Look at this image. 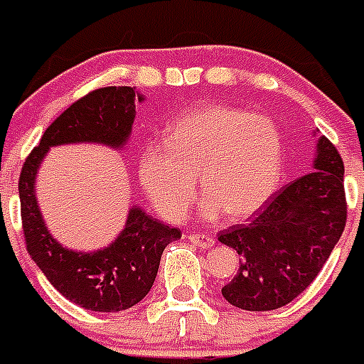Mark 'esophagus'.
Instances as JSON below:
<instances>
[{
	"label": "esophagus",
	"instance_id": "1",
	"mask_svg": "<svg viewBox=\"0 0 364 364\" xmlns=\"http://www.w3.org/2000/svg\"><path fill=\"white\" fill-rule=\"evenodd\" d=\"M188 241L196 245V247H202V249H209V247L215 245V239L208 235V233H191Z\"/></svg>",
	"mask_w": 364,
	"mask_h": 364
}]
</instances>
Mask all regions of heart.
I'll return each mask as SVG.
<instances>
[{
	"label": "heart",
	"mask_w": 364,
	"mask_h": 364,
	"mask_svg": "<svg viewBox=\"0 0 364 364\" xmlns=\"http://www.w3.org/2000/svg\"><path fill=\"white\" fill-rule=\"evenodd\" d=\"M284 172V138L273 119L226 105L188 112L168 127L166 146L140 156L141 187L166 220H183L196 200L198 176L208 194L202 213L247 218L271 200Z\"/></svg>",
	"instance_id": "obj_1"
}]
</instances>
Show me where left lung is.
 Masks as SVG:
<instances>
[{
    "label": "left lung",
    "mask_w": 364,
    "mask_h": 364,
    "mask_svg": "<svg viewBox=\"0 0 364 364\" xmlns=\"http://www.w3.org/2000/svg\"><path fill=\"white\" fill-rule=\"evenodd\" d=\"M316 172L274 194L249 224H233L218 241L241 256L224 299L243 310L264 312L288 305L312 284L346 226L344 162L320 136Z\"/></svg>",
    "instance_id": "left-lung-1"
}]
</instances>
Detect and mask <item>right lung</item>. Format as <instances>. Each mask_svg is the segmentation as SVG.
Listing matches in <instances>:
<instances>
[{
    "instance_id": "add662e5",
    "label": "right lung",
    "mask_w": 364,
    "mask_h": 364,
    "mask_svg": "<svg viewBox=\"0 0 364 364\" xmlns=\"http://www.w3.org/2000/svg\"><path fill=\"white\" fill-rule=\"evenodd\" d=\"M144 97L132 87H100L67 108L44 131L20 172V215L29 256L48 282L76 305L95 312H119L140 303L155 282L166 245L181 237V230L166 226L132 205L123 232L114 243L95 252L61 247L43 220L35 198V177L50 147L95 141L125 146L134 123V100Z\"/></svg>"
}]
</instances>
